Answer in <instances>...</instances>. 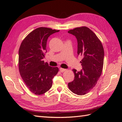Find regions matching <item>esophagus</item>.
I'll use <instances>...</instances> for the list:
<instances>
[{"label":"esophagus","instance_id":"34e87169","mask_svg":"<svg viewBox=\"0 0 122 122\" xmlns=\"http://www.w3.org/2000/svg\"><path fill=\"white\" fill-rule=\"evenodd\" d=\"M66 70L65 69H63V68H60V71L61 72H63L64 71H66Z\"/></svg>","mask_w":122,"mask_h":122}]
</instances>
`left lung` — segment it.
<instances>
[{"label":"left lung","mask_w":122,"mask_h":122,"mask_svg":"<svg viewBox=\"0 0 122 122\" xmlns=\"http://www.w3.org/2000/svg\"><path fill=\"white\" fill-rule=\"evenodd\" d=\"M76 36L77 54L82 56L80 62L82 70L73 69L74 79L68 83L69 89L79 95L89 92L99 79L102 72L104 52L102 43L92 31L86 27H77L68 31Z\"/></svg>","instance_id":"8db88e82"}]
</instances>
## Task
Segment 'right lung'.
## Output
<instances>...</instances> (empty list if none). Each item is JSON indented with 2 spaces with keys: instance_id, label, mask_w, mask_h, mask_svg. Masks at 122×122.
Returning <instances> with one entry per match:
<instances>
[{
  "instance_id": "add662e5",
  "label": "right lung",
  "mask_w": 122,
  "mask_h": 122,
  "mask_svg": "<svg viewBox=\"0 0 122 122\" xmlns=\"http://www.w3.org/2000/svg\"><path fill=\"white\" fill-rule=\"evenodd\" d=\"M59 30L39 27L29 33L19 49L18 66L23 81L31 92L41 95L50 89L52 79L58 73V67L49 66L43 60L46 52L48 37Z\"/></svg>"
}]
</instances>
